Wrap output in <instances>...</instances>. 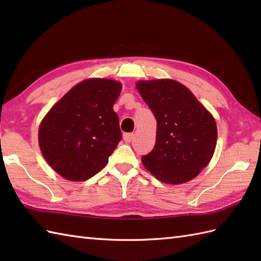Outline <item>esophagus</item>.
<instances>
[{
    "mask_svg": "<svg viewBox=\"0 0 261 261\" xmlns=\"http://www.w3.org/2000/svg\"><path fill=\"white\" fill-rule=\"evenodd\" d=\"M132 139H134V134H124L123 135V140L125 142H130Z\"/></svg>",
    "mask_w": 261,
    "mask_h": 261,
    "instance_id": "34e87169",
    "label": "esophagus"
}]
</instances>
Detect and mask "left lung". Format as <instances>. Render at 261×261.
<instances>
[{"label": "left lung", "mask_w": 261, "mask_h": 261, "mask_svg": "<svg viewBox=\"0 0 261 261\" xmlns=\"http://www.w3.org/2000/svg\"><path fill=\"white\" fill-rule=\"evenodd\" d=\"M137 88L157 120L156 143L142 164L167 184L193 179L212 158L218 129L194 94L173 80L141 81Z\"/></svg>", "instance_id": "obj_1"}]
</instances>
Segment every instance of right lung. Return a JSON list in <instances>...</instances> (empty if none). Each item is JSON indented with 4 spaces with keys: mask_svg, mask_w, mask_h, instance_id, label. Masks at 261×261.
Listing matches in <instances>:
<instances>
[{
    "mask_svg": "<svg viewBox=\"0 0 261 261\" xmlns=\"http://www.w3.org/2000/svg\"><path fill=\"white\" fill-rule=\"evenodd\" d=\"M120 83L93 79L74 86L42 120L39 146L51 168L73 181L103 169L122 139L113 105Z\"/></svg>",
    "mask_w": 261,
    "mask_h": 261,
    "instance_id": "right-lung-1",
    "label": "right lung"
}]
</instances>
